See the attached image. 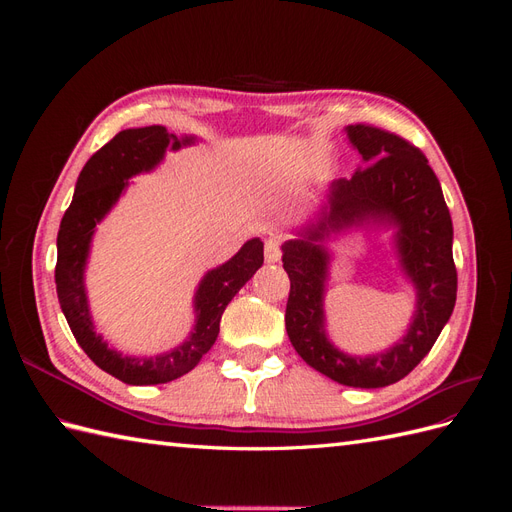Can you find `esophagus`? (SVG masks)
Masks as SVG:
<instances>
[{"mask_svg": "<svg viewBox=\"0 0 512 512\" xmlns=\"http://www.w3.org/2000/svg\"><path fill=\"white\" fill-rule=\"evenodd\" d=\"M280 258H282L280 243H277L275 239H269L265 243V260L269 262V265H275V262H280Z\"/></svg>", "mask_w": 512, "mask_h": 512, "instance_id": "1", "label": "esophagus"}]
</instances>
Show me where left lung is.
Listing matches in <instances>:
<instances>
[{"mask_svg": "<svg viewBox=\"0 0 512 512\" xmlns=\"http://www.w3.org/2000/svg\"><path fill=\"white\" fill-rule=\"evenodd\" d=\"M346 136L363 164L350 179H335L314 220L282 245L290 277L286 331L301 359L320 374L354 389H380L399 382L425 359L453 314V220L436 173L414 145L363 123L346 126ZM354 229L392 230L398 268L417 294L405 337L365 357L339 351L330 342L323 314L332 259L326 241Z\"/></svg>", "mask_w": 512, "mask_h": 512, "instance_id": "8db88e82", "label": "left lung"}]
</instances>
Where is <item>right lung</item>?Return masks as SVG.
<instances>
[{"instance_id":"add662e5","label":"right lung","mask_w":512,"mask_h":512,"mask_svg":"<svg viewBox=\"0 0 512 512\" xmlns=\"http://www.w3.org/2000/svg\"><path fill=\"white\" fill-rule=\"evenodd\" d=\"M194 143L196 136L168 134L164 126L121 130L83 166L74 185L72 203L59 224L55 284L61 312L89 359L126 384H164L192 371L218 339L226 305L252 280L265 260L262 241L254 237L224 265L207 271L194 292V327L190 335L162 354H121L96 331L85 288L96 226L119 203L132 177L156 170L164 162L166 151H179Z\"/></svg>"}]
</instances>
